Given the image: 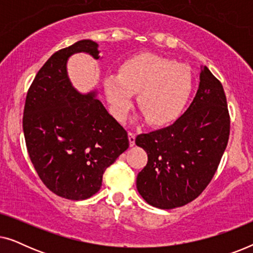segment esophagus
I'll list each match as a JSON object with an SVG mask.
<instances>
[{
    "label": "esophagus",
    "mask_w": 253,
    "mask_h": 253,
    "mask_svg": "<svg viewBox=\"0 0 253 253\" xmlns=\"http://www.w3.org/2000/svg\"><path fill=\"white\" fill-rule=\"evenodd\" d=\"M129 143H130V146H133L134 145V141H136V134H134L133 132H131V131H129Z\"/></svg>",
    "instance_id": "obj_1"
}]
</instances>
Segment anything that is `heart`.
I'll use <instances>...</instances> for the list:
<instances>
[{
	"label": "heart",
	"instance_id": "b5f03b06",
	"mask_svg": "<svg viewBox=\"0 0 253 253\" xmlns=\"http://www.w3.org/2000/svg\"><path fill=\"white\" fill-rule=\"evenodd\" d=\"M114 116L126 119L138 93V107L153 126H166L184 110L192 89V76L184 64L159 55L138 54L124 61L117 76L105 79Z\"/></svg>",
	"mask_w": 253,
	"mask_h": 253
}]
</instances>
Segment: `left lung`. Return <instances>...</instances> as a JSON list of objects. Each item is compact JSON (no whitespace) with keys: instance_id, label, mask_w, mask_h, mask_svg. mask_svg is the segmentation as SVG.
<instances>
[{"instance_id":"1","label":"left lung","mask_w":253,"mask_h":253,"mask_svg":"<svg viewBox=\"0 0 253 253\" xmlns=\"http://www.w3.org/2000/svg\"><path fill=\"white\" fill-rule=\"evenodd\" d=\"M229 132L222 84L209 68L200 67L198 91L186 112L171 126L136 138L148 159L137 176L138 192L161 210L195 200L212 181Z\"/></svg>"}]
</instances>
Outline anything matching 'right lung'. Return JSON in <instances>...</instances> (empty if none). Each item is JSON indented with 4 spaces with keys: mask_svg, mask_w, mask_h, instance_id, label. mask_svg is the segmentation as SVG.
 Wrapping results in <instances>:
<instances>
[{
    "mask_svg": "<svg viewBox=\"0 0 253 253\" xmlns=\"http://www.w3.org/2000/svg\"><path fill=\"white\" fill-rule=\"evenodd\" d=\"M99 44L81 40L51 55L38 71L24 107L30 159L44 185L65 199L84 200L101 188L102 175L129 147L127 132L95 98L81 94L68 77V58Z\"/></svg>",
    "mask_w": 253,
    "mask_h": 253,
    "instance_id": "right-lung-1",
    "label": "right lung"
}]
</instances>
